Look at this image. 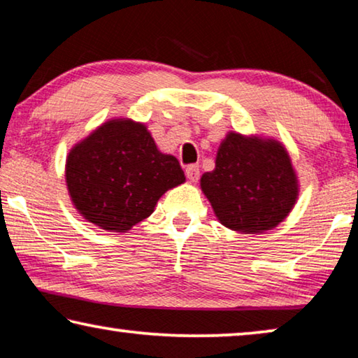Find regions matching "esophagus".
I'll list each match as a JSON object with an SVG mask.
<instances>
[{
	"label": "esophagus",
	"mask_w": 358,
	"mask_h": 358,
	"mask_svg": "<svg viewBox=\"0 0 358 358\" xmlns=\"http://www.w3.org/2000/svg\"><path fill=\"white\" fill-rule=\"evenodd\" d=\"M186 177H187V180L191 181V183H196L199 177H201V171H199V166H196V164L187 166L186 167Z\"/></svg>",
	"instance_id": "esophagus-1"
}]
</instances>
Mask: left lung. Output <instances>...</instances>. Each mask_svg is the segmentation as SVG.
Returning <instances> with one entry per match:
<instances>
[{"label": "left lung", "instance_id": "obj_1", "mask_svg": "<svg viewBox=\"0 0 358 358\" xmlns=\"http://www.w3.org/2000/svg\"><path fill=\"white\" fill-rule=\"evenodd\" d=\"M201 189L224 227L264 234L292 211L300 181L287 148L275 137L229 131L215 169L202 175Z\"/></svg>", "mask_w": 358, "mask_h": 358}]
</instances>
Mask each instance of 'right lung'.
Here are the masks:
<instances>
[{
	"label": "right lung",
	"instance_id": "add662e5",
	"mask_svg": "<svg viewBox=\"0 0 358 358\" xmlns=\"http://www.w3.org/2000/svg\"><path fill=\"white\" fill-rule=\"evenodd\" d=\"M64 178L83 220L108 232H128L155 211L186 177L175 156L159 151L147 124L110 118L66 156Z\"/></svg>",
	"mask_w": 358,
	"mask_h": 358
}]
</instances>
